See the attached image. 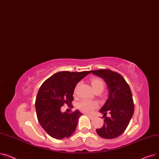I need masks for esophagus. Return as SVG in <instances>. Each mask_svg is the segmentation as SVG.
<instances>
[{
    "label": "esophagus",
    "instance_id": "34e87169",
    "mask_svg": "<svg viewBox=\"0 0 159 159\" xmlns=\"http://www.w3.org/2000/svg\"><path fill=\"white\" fill-rule=\"evenodd\" d=\"M88 117L91 120V119H93V116H92V115H88Z\"/></svg>",
    "mask_w": 159,
    "mask_h": 159
}]
</instances>
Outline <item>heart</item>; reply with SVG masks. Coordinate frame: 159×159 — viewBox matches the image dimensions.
Listing matches in <instances>:
<instances>
[{
	"label": "heart",
	"instance_id": "heart-1",
	"mask_svg": "<svg viewBox=\"0 0 159 159\" xmlns=\"http://www.w3.org/2000/svg\"><path fill=\"white\" fill-rule=\"evenodd\" d=\"M91 84L92 86L95 91H102L104 88V82L101 78H92L91 80ZM76 91V89H75ZM98 104L95 101H82L77 104V107L79 109L84 113H91L95 110L97 107Z\"/></svg>",
	"mask_w": 159,
	"mask_h": 159
}]
</instances>
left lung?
Wrapping results in <instances>:
<instances>
[{"instance_id": "left-lung-1", "label": "left lung", "mask_w": 159, "mask_h": 159, "mask_svg": "<svg viewBox=\"0 0 159 159\" xmlns=\"http://www.w3.org/2000/svg\"><path fill=\"white\" fill-rule=\"evenodd\" d=\"M103 78L109 89V98L100 112L104 114V125L97 129L104 139H113L120 136L127 128L134 112V103L130 88L120 74L110 69L91 71ZM109 112L111 116L107 118Z\"/></svg>"}]
</instances>
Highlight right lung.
Returning <instances> with one entry per match:
<instances>
[{"mask_svg":"<svg viewBox=\"0 0 159 159\" xmlns=\"http://www.w3.org/2000/svg\"><path fill=\"white\" fill-rule=\"evenodd\" d=\"M60 71L55 73L41 85L37 95L35 109L38 120L48 134L57 139L68 138L75 132L78 119L82 115L78 110L62 113L61 107L71 108L73 91L77 83L90 73Z\"/></svg>","mask_w":159,"mask_h":159,"instance_id":"right-lung-1","label":"right lung"}]
</instances>
